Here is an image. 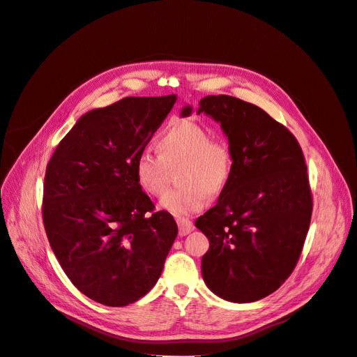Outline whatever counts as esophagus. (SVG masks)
I'll list each match as a JSON object with an SVG mask.
<instances>
[{
	"mask_svg": "<svg viewBox=\"0 0 357 357\" xmlns=\"http://www.w3.org/2000/svg\"><path fill=\"white\" fill-rule=\"evenodd\" d=\"M177 225L180 236H185L193 231V223L189 219H177Z\"/></svg>",
	"mask_w": 357,
	"mask_h": 357,
	"instance_id": "obj_1",
	"label": "esophagus"
}]
</instances>
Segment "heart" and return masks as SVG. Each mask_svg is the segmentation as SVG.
<instances>
[{
  "label": "heart",
  "mask_w": 357,
  "mask_h": 357,
  "mask_svg": "<svg viewBox=\"0 0 357 357\" xmlns=\"http://www.w3.org/2000/svg\"><path fill=\"white\" fill-rule=\"evenodd\" d=\"M159 155L139 152L134 160L137 186L149 197H160L167 189L168 168L181 162V188L167 192L159 207L176 218L195 214L218 195L231 180L234 153L223 139L211 138L207 126L193 119H177L156 138Z\"/></svg>",
  "instance_id": "heart-1"
}]
</instances>
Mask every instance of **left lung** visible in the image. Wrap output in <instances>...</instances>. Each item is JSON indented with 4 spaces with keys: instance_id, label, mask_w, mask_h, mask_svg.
Returning <instances> with one entry per match:
<instances>
[{
    "instance_id": "1",
    "label": "left lung",
    "mask_w": 357,
    "mask_h": 357,
    "mask_svg": "<svg viewBox=\"0 0 357 357\" xmlns=\"http://www.w3.org/2000/svg\"><path fill=\"white\" fill-rule=\"evenodd\" d=\"M197 113L220 123L234 153L228 186L195 222L210 241L202 278L225 301L255 302L286 282L304 247L312 211L304 153L286 126L235 96H205Z\"/></svg>"
}]
</instances>
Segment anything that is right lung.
I'll return each mask as SVG.
<instances>
[{"instance_id":"add662e5","label":"right lung","mask_w":357,"mask_h":357,"mask_svg":"<svg viewBox=\"0 0 357 357\" xmlns=\"http://www.w3.org/2000/svg\"><path fill=\"white\" fill-rule=\"evenodd\" d=\"M176 95L126 96L83 114L49 160L43 222L63 273L107 307L143 298L164 269L178 228L137 186L134 160Z\"/></svg>"}]
</instances>
